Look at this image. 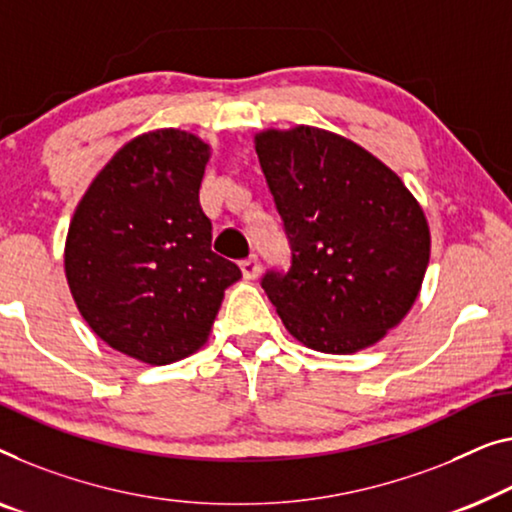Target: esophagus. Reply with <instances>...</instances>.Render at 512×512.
I'll return each mask as SVG.
<instances>
[{"label": "esophagus", "instance_id": "34e87169", "mask_svg": "<svg viewBox=\"0 0 512 512\" xmlns=\"http://www.w3.org/2000/svg\"><path fill=\"white\" fill-rule=\"evenodd\" d=\"M240 270L244 274V279H256L258 272H261V263H258V256H249L240 263Z\"/></svg>", "mask_w": 512, "mask_h": 512}]
</instances>
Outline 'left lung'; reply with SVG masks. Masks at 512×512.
<instances>
[{
  "mask_svg": "<svg viewBox=\"0 0 512 512\" xmlns=\"http://www.w3.org/2000/svg\"><path fill=\"white\" fill-rule=\"evenodd\" d=\"M291 247L261 286L286 330L323 353H355L409 314L429 263V228L402 180L360 145L298 127L256 136Z\"/></svg>",
  "mask_w": 512,
  "mask_h": 512,
  "instance_id": "8db88e82",
  "label": "left lung"
}]
</instances>
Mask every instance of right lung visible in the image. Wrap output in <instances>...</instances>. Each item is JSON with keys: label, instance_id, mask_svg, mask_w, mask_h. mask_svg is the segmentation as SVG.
Returning <instances> with one entry per match:
<instances>
[{"label": "right lung", "instance_id": "add662e5", "mask_svg": "<svg viewBox=\"0 0 512 512\" xmlns=\"http://www.w3.org/2000/svg\"><path fill=\"white\" fill-rule=\"evenodd\" d=\"M210 145L187 131L133 138L96 175L69 226L64 270L87 325L131 358L198 351L240 268L214 254L201 189Z\"/></svg>", "mask_w": 512, "mask_h": 512}]
</instances>
